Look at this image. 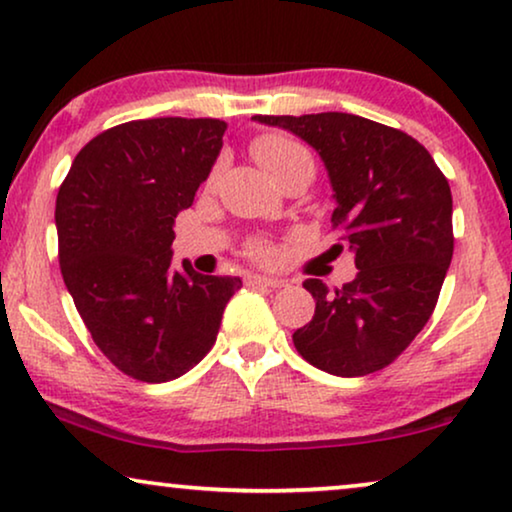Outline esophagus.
<instances>
[{"label": "esophagus", "mask_w": 512, "mask_h": 512, "mask_svg": "<svg viewBox=\"0 0 512 512\" xmlns=\"http://www.w3.org/2000/svg\"><path fill=\"white\" fill-rule=\"evenodd\" d=\"M249 284L265 286V289H282V286H286L284 279H279V277H265V275H254V277H249Z\"/></svg>", "instance_id": "obj_1"}]
</instances>
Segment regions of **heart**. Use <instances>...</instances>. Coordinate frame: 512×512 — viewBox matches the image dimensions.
<instances>
[{"instance_id":"1","label":"heart","mask_w":512,"mask_h":512,"mask_svg":"<svg viewBox=\"0 0 512 512\" xmlns=\"http://www.w3.org/2000/svg\"><path fill=\"white\" fill-rule=\"evenodd\" d=\"M251 153H254L258 165H261L272 179L279 177V174L286 170H291L293 165L305 163L314 167L310 151H307L300 142H296V139L286 135H263L254 139ZM247 251L249 256L258 258V261H268L272 256V244L268 240H251Z\"/></svg>"}]
</instances>
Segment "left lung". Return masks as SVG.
I'll return each mask as SVG.
<instances>
[{"mask_svg":"<svg viewBox=\"0 0 512 512\" xmlns=\"http://www.w3.org/2000/svg\"><path fill=\"white\" fill-rule=\"evenodd\" d=\"M251 121L289 130L319 153L335 198L331 223L359 270L333 291L321 279H305L317 307L310 324L293 333V345L331 375L382 370L429 321L450 268L445 174L417 139L363 116L326 111ZM331 251L338 256L342 244Z\"/></svg>","mask_w":512,"mask_h":512,"instance_id":"left-lung-1","label":"left lung"}]
</instances>
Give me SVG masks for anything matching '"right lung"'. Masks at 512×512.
Listing matches in <instances>:
<instances>
[{
    "label": "right lung",
    "mask_w": 512,
    "mask_h": 512,
    "mask_svg": "<svg viewBox=\"0 0 512 512\" xmlns=\"http://www.w3.org/2000/svg\"><path fill=\"white\" fill-rule=\"evenodd\" d=\"M228 125L146 118L76 153L58 200L60 270L95 345L125 375L167 382L202 361L240 277L172 265L174 219L193 205Z\"/></svg>",
    "instance_id": "add662e5"
}]
</instances>
